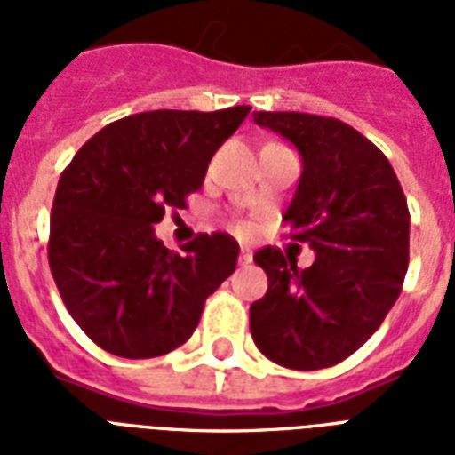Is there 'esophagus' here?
<instances>
[{"instance_id":"esophagus-1","label":"esophagus","mask_w":455,"mask_h":455,"mask_svg":"<svg viewBox=\"0 0 455 455\" xmlns=\"http://www.w3.org/2000/svg\"><path fill=\"white\" fill-rule=\"evenodd\" d=\"M238 259H241V264H250V262H252V252H250L248 248H243L241 257H238Z\"/></svg>"}]
</instances>
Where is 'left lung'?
<instances>
[{
    "mask_svg": "<svg viewBox=\"0 0 455 455\" xmlns=\"http://www.w3.org/2000/svg\"><path fill=\"white\" fill-rule=\"evenodd\" d=\"M302 156L283 221L316 259L298 269L278 248L255 262L269 288L250 307L257 349L278 366L318 371L352 356L387 316L409 269L411 214L385 153L335 117L252 113Z\"/></svg>",
    "mask_w": 455,
    "mask_h": 455,
    "instance_id": "obj_1",
    "label": "left lung"
}]
</instances>
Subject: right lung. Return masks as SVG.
Masks as SVG:
<instances>
[{
  "instance_id": "right-lung-1",
  "label": "right lung",
  "mask_w": 455,
  "mask_h": 455,
  "mask_svg": "<svg viewBox=\"0 0 455 455\" xmlns=\"http://www.w3.org/2000/svg\"><path fill=\"white\" fill-rule=\"evenodd\" d=\"M250 106L148 110L96 132L56 186L49 269L75 323L123 359H153L191 338L205 299L238 262L228 234H198L184 252L156 238L164 210L186 207L207 164Z\"/></svg>"
}]
</instances>
